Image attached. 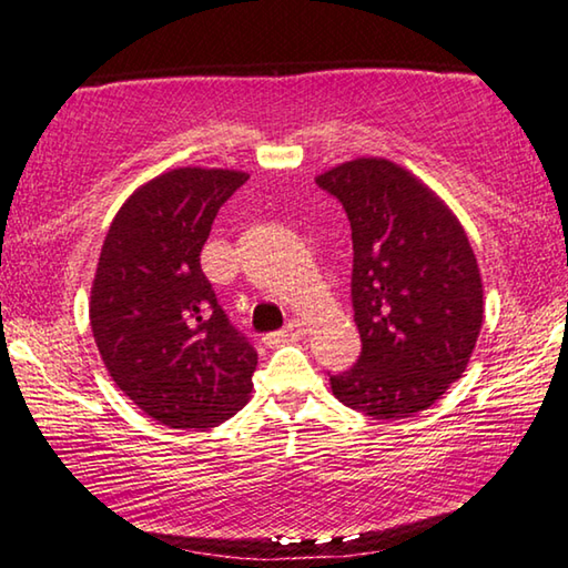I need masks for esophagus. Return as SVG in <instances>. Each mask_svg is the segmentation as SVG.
Masks as SVG:
<instances>
[{"label": "esophagus", "mask_w": 568, "mask_h": 568, "mask_svg": "<svg viewBox=\"0 0 568 568\" xmlns=\"http://www.w3.org/2000/svg\"><path fill=\"white\" fill-rule=\"evenodd\" d=\"M303 335H305V325L301 321H291L283 331L265 335V345H271V348H273V345H281V343H287V341H297V338H303Z\"/></svg>", "instance_id": "esophagus-1"}]
</instances>
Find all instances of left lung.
<instances>
[{
    "mask_svg": "<svg viewBox=\"0 0 568 568\" xmlns=\"http://www.w3.org/2000/svg\"><path fill=\"white\" fill-rule=\"evenodd\" d=\"M315 182L353 230L351 295L363 351L331 376L343 406L378 420L426 410L464 376L484 323V283L464 225L434 190L383 158Z\"/></svg>",
    "mask_w": 568,
    "mask_h": 568,
    "instance_id": "1",
    "label": "left lung"
}]
</instances>
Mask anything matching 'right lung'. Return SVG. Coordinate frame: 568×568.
<instances>
[{
  "instance_id": "1",
  "label": "right lung",
  "mask_w": 568,
  "mask_h": 568,
  "mask_svg": "<svg viewBox=\"0 0 568 568\" xmlns=\"http://www.w3.org/2000/svg\"><path fill=\"white\" fill-rule=\"evenodd\" d=\"M250 175L178 168L124 200L104 237L90 325L104 368L150 418L213 428L245 406L257 353L230 325L200 253Z\"/></svg>"
}]
</instances>
